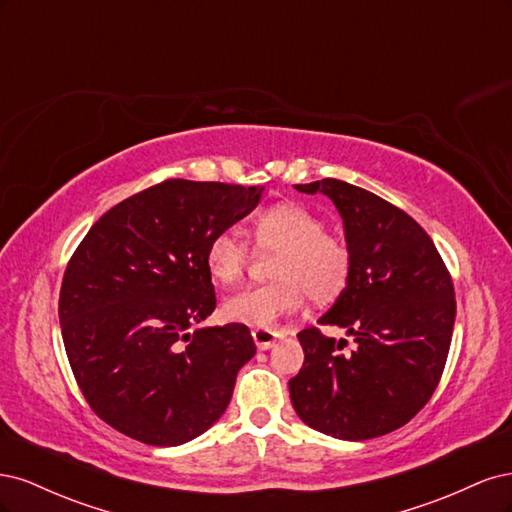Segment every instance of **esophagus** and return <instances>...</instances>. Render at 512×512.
<instances>
[{"mask_svg":"<svg viewBox=\"0 0 512 512\" xmlns=\"http://www.w3.org/2000/svg\"><path fill=\"white\" fill-rule=\"evenodd\" d=\"M252 337H254L258 350H269L277 342V339H280V333H273L267 329H254Z\"/></svg>","mask_w":512,"mask_h":512,"instance_id":"obj_1","label":"esophagus"}]
</instances>
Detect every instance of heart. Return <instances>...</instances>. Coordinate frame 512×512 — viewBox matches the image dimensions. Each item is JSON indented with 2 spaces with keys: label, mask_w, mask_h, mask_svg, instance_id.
I'll list each match as a JSON object with an SVG mask.
<instances>
[{
  "label": "heart",
  "mask_w": 512,
  "mask_h": 512,
  "mask_svg": "<svg viewBox=\"0 0 512 512\" xmlns=\"http://www.w3.org/2000/svg\"><path fill=\"white\" fill-rule=\"evenodd\" d=\"M258 250H280L273 262L277 282L243 288L224 301L228 322L269 329L297 312L305 294L314 303H329L344 290L350 273L346 245L324 232L316 213L297 203H282L254 222ZM250 262V247L237 230H222L207 245V269L222 286L235 284Z\"/></svg>",
  "instance_id": "heart-1"
}]
</instances>
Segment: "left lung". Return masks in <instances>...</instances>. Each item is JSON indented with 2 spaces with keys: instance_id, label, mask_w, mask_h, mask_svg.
<instances>
[{
  "instance_id": "obj_1",
  "label": "left lung",
  "mask_w": 512,
  "mask_h": 512,
  "mask_svg": "<svg viewBox=\"0 0 512 512\" xmlns=\"http://www.w3.org/2000/svg\"><path fill=\"white\" fill-rule=\"evenodd\" d=\"M324 194L342 215L350 273L320 316L354 339L342 352L316 329L297 337L305 352L290 378L301 421L337 440H369L406 425L436 391L455 327V290L444 262L408 213L346 181L294 185Z\"/></svg>"
}]
</instances>
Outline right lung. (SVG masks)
I'll return each mask as SVG.
<instances>
[{
	"label": "right lung",
	"mask_w": 512,
	"mask_h": 512,
	"mask_svg": "<svg viewBox=\"0 0 512 512\" xmlns=\"http://www.w3.org/2000/svg\"><path fill=\"white\" fill-rule=\"evenodd\" d=\"M262 185L168 179L106 211L59 292L72 374L104 423L153 446L205 433L256 354L245 324L195 329L215 309L213 235L250 215Z\"/></svg>",
	"instance_id": "1"
}]
</instances>
